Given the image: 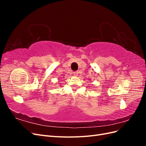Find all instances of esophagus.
Listing matches in <instances>:
<instances>
[{
    "mask_svg": "<svg viewBox=\"0 0 146 146\" xmlns=\"http://www.w3.org/2000/svg\"><path fill=\"white\" fill-rule=\"evenodd\" d=\"M73 74H74V76H77V75H78V72H77V71H76V72H74Z\"/></svg>",
    "mask_w": 146,
    "mask_h": 146,
    "instance_id": "34e87169",
    "label": "esophagus"
}]
</instances>
